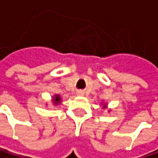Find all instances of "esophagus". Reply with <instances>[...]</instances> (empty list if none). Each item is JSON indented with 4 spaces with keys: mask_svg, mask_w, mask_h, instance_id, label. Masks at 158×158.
Returning <instances> with one entry per match:
<instances>
[{
    "mask_svg": "<svg viewBox=\"0 0 158 158\" xmlns=\"http://www.w3.org/2000/svg\"><path fill=\"white\" fill-rule=\"evenodd\" d=\"M77 94L79 95V96H81V95H84V92L83 91H79V92L77 93Z\"/></svg>",
    "mask_w": 158,
    "mask_h": 158,
    "instance_id": "obj_1",
    "label": "esophagus"
}]
</instances>
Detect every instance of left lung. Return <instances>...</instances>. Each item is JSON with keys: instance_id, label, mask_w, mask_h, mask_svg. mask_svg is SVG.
<instances>
[{"instance_id": "1", "label": "left lung", "mask_w": 158, "mask_h": 158, "mask_svg": "<svg viewBox=\"0 0 158 158\" xmlns=\"http://www.w3.org/2000/svg\"><path fill=\"white\" fill-rule=\"evenodd\" d=\"M105 105H107V104H104V105H103V107H105Z\"/></svg>"}]
</instances>
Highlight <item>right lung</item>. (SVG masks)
<instances>
[{"instance_id": "right-lung-1", "label": "right lung", "mask_w": 158, "mask_h": 158, "mask_svg": "<svg viewBox=\"0 0 158 158\" xmlns=\"http://www.w3.org/2000/svg\"><path fill=\"white\" fill-rule=\"evenodd\" d=\"M52 101H53L54 105H58L59 103L61 102V97H60V95H59V94H56V95H54Z\"/></svg>"}]
</instances>
